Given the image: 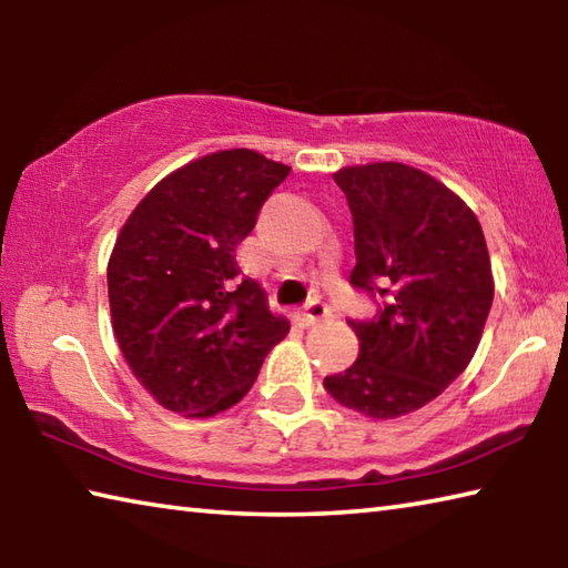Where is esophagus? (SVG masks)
Segmentation results:
<instances>
[{
  "mask_svg": "<svg viewBox=\"0 0 568 568\" xmlns=\"http://www.w3.org/2000/svg\"><path fill=\"white\" fill-rule=\"evenodd\" d=\"M331 315V307L325 305V303H321V301H313V303H307V307H305V313H303V321H305V325H315V323H321V321H325Z\"/></svg>",
  "mask_w": 568,
  "mask_h": 568,
  "instance_id": "obj_1",
  "label": "esophagus"
}]
</instances>
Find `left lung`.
<instances>
[{
  "label": "left lung",
  "mask_w": 568,
  "mask_h": 568,
  "mask_svg": "<svg viewBox=\"0 0 568 568\" xmlns=\"http://www.w3.org/2000/svg\"><path fill=\"white\" fill-rule=\"evenodd\" d=\"M333 180L353 215L351 283L388 303L376 321L348 323L358 358L323 386L365 418L408 416L466 371L484 335L494 303L484 230L454 190L403 162L341 168Z\"/></svg>",
  "instance_id": "1"
}]
</instances>
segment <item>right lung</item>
<instances>
[{"label": "right lung", "mask_w": 568, "mask_h": 568, "mask_svg": "<svg viewBox=\"0 0 568 568\" xmlns=\"http://www.w3.org/2000/svg\"><path fill=\"white\" fill-rule=\"evenodd\" d=\"M287 172L247 148L210 152L162 178L124 220L108 263L112 331L162 408L187 418L233 408L291 331L235 261Z\"/></svg>", "instance_id": "right-lung-1"}]
</instances>
